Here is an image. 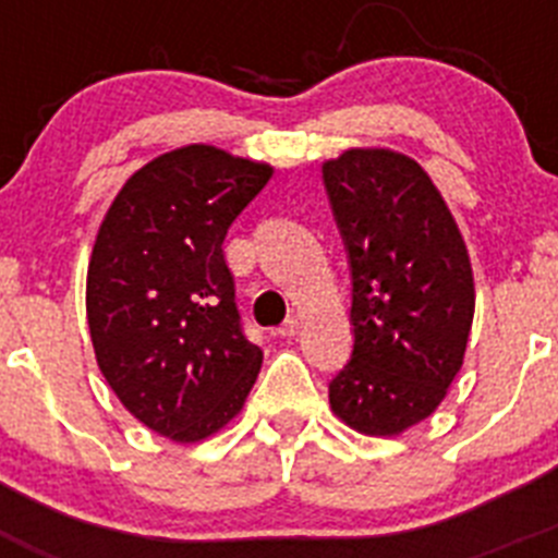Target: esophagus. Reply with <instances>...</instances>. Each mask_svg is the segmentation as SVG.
<instances>
[{"mask_svg": "<svg viewBox=\"0 0 558 558\" xmlns=\"http://www.w3.org/2000/svg\"><path fill=\"white\" fill-rule=\"evenodd\" d=\"M276 335H279V338H293V335H299V318H288L282 327L276 329Z\"/></svg>", "mask_w": 558, "mask_h": 558, "instance_id": "1", "label": "esophagus"}]
</instances>
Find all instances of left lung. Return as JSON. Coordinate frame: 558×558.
Instances as JSON below:
<instances>
[{"instance_id":"left-lung-1","label":"left lung","mask_w":558,"mask_h":558,"mask_svg":"<svg viewBox=\"0 0 558 558\" xmlns=\"http://www.w3.org/2000/svg\"><path fill=\"white\" fill-rule=\"evenodd\" d=\"M322 172L352 265L354 327L329 408L363 436H402L445 402L463 366L470 251L445 195L405 153L349 147Z\"/></svg>"}]
</instances>
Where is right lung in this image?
Instances as JSON below:
<instances>
[{
  "label": "right lung",
  "instance_id": "right-lung-1",
  "mask_svg": "<svg viewBox=\"0 0 558 558\" xmlns=\"http://www.w3.org/2000/svg\"><path fill=\"white\" fill-rule=\"evenodd\" d=\"M274 175L223 147L184 145L133 172L97 229L86 318L125 411L175 445L223 430L263 366L240 329L229 226Z\"/></svg>",
  "mask_w": 558,
  "mask_h": 558
}]
</instances>
